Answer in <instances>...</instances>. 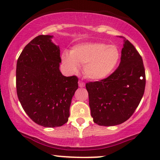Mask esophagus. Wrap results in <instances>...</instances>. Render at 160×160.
Returning <instances> with one entry per match:
<instances>
[{"label": "esophagus", "mask_w": 160, "mask_h": 160, "mask_svg": "<svg viewBox=\"0 0 160 160\" xmlns=\"http://www.w3.org/2000/svg\"><path fill=\"white\" fill-rule=\"evenodd\" d=\"M78 85L80 87H84L85 86V83H84L82 81H79L78 82Z\"/></svg>", "instance_id": "esophagus-1"}]
</instances>
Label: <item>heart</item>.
<instances>
[{"label": "heart", "instance_id": "obj_1", "mask_svg": "<svg viewBox=\"0 0 160 160\" xmlns=\"http://www.w3.org/2000/svg\"><path fill=\"white\" fill-rule=\"evenodd\" d=\"M121 53L116 45L104 43H84L74 46L70 54L64 52L62 58L70 72L78 71L83 65V72L88 78L98 80L107 78L114 71Z\"/></svg>", "mask_w": 160, "mask_h": 160}]
</instances>
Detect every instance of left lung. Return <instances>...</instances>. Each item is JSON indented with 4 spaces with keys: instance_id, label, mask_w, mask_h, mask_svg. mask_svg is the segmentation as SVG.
I'll use <instances>...</instances> for the list:
<instances>
[{
    "instance_id": "8db88e82",
    "label": "left lung",
    "mask_w": 160,
    "mask_h": 160,
    "mask_svg": "<svg viewBox=\"0 0 160 160\" xmlns=\"http://www.w3.org/2000/svg\"><path fill=\"white\" fill-rule=\"evenodd\" d=\"M123 38L121 61L117 70L107 78L86 84L91 116L99 126H117L129 119L144 92L146 78L142 58Z\"/></svg>"
}]
</instances>
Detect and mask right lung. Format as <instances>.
I'll list each match as a JSON object with an SVG mask.
<instances>
[{"instance_id":"1","label":"right lung","mask_w":160,"mask_h":160,"mask_svg":"<svg viewBox=\"0 0 160 160\" xmlns=\"http://www.w3.org/2000/svg\"><path fill=\"white\" fill-rule=\"evenodd\" d=\"M52 37L34 38L16 65V92L22 107L37 124L52 128L68 122L71 99L78 89L76 76L65 77L60 71V49Z\"/></svg>"}]
</instances>
